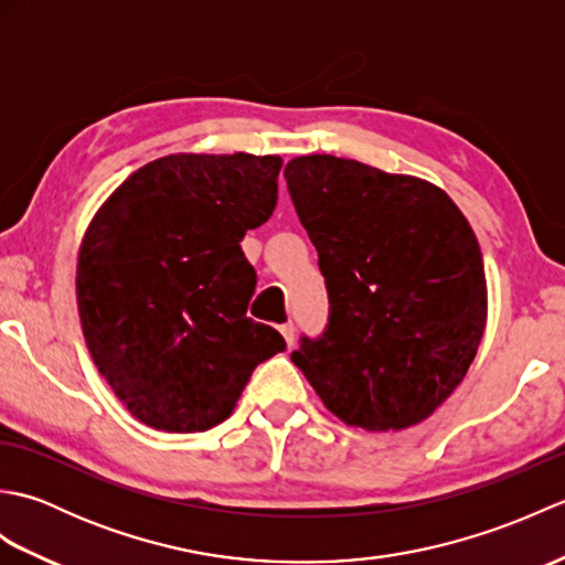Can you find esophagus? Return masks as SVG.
<instances>
[{"label":"esophagus","instance_id":"obj_1","mask_svg":"<svg viewBox=\"0 0 565 565\" xmlns=\"http://www.w3.org/2000/svg\"><path fill=\"white\" fill-rule=\"evenodd\" d=\"M279 332H281V338L286 340V344H294V338H296V334H294V322H284V326H279Z\"/></svg>","mask_w":565,"mask_h":565}]
</instances>
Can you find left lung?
Masks as SVG:
<instances>
[{
	"mask_svg": "<svg viewBox=\"0 0 565 565\" xmlns=\"http://www.w3.org/2000/svg\"><path fill=\"white\" fill-rule=\"evenodd\" d=\"M330 294L291 354L328 411L366 431L427 419L463 381L488 320L481 245L437 184L334 154L284 170Z\"/></svg>",
	"mask_w": 565,
	"mask_h": 565,
	"instance_id": "obj_1",
	"label": "left lung"
}]
</instances>
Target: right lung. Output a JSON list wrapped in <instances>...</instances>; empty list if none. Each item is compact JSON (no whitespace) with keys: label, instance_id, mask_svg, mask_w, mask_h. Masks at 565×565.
Segmentation results:
<instances>
[{"label":"right lung","instance_id":"right-lung-1","mask_svg":"<svg viewBox=\"0 0 565 565\" xmlns=\"http://www.w3.org/2000/svg\"><path fill=\"white\" fill-rule=\"evenodd\" d=\"M281 164L279 154H167L130 174L84 231V342L142 425H221L255 366L286 350L247 318L257 274L239 247L269 221Z\"/></svg>","mask_w":565,"mask_h":565}]
</instances>
